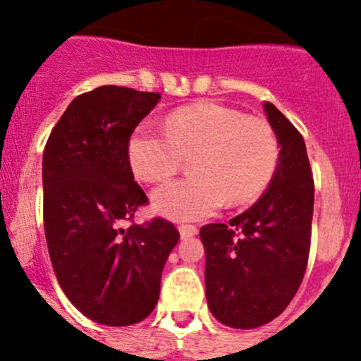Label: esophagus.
Masks as SVG:
<instances>
[{
    "label": "esophagus",
    "instance_id": "obj_1",
    "mask_svg": "<svg viewBox=\"0 0 361 361\" xmlns=\"http://www.w3.org/2000/svg\"><path fill=\"white\" fill-rule=\"evenodd\" d=\"M178 231H180L181 239H188L192 238V235L197 234V227H194V225H180Z\"/></svg>",
    "mask_w": 361,
    "mask_h": 361
}]
</instances>
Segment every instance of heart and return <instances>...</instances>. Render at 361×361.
I'll return each mask as SVG.
<instances>
[{"instance_id": "1", "label": "heart", "mask_w": 361, "mask_h": 361, "mask_svg": "<svg viewBox=\"0 0 361 361\" xmlns=\"http://www.w3.org/2000/svg\"><path fill=\"white\" fill-rule=\"evenodd\" d=\"M166 133L137 127L127 145L133 173L147 183L173 178L192 159L188 180L164 185L152 194L155 213L176 221L213 214L227 201H253L271 183L279 160L274 129L265 120L214 103L178 108Z\"/></svg>"}]
</instances>
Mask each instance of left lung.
I'll return each mask as SVG.
<instances>
[{
	"label": "left lung",
	"mask_w": 361,
	"mask_h": 361,
	"mask_svg": "<svg viewBox=\"0 0 361 361\" xmlns=\"http://www.w3.org/2000/svg\"><path fill=\"white\" fill-rule=\"evenodd\" d=\"M279 160L271 185L250 209L201 228L206 298L232 329H257L292 302L307 267L314 181L302 134L272 103H264Z\"/></svg>",
	"instance_id": "8db88e82"
}]
</instances>
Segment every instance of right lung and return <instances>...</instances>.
Segmentation results:
<instances>
[{"label":"right lung","mask_w":361,"mask_h":361,"mask_svg":"<svg viewBox=\"0 0 361 361\" xmlns=\"http://www.w3.org/2000/svg\"><path fill=\"white\" fill-rule=\"evenodd\" d=\"M159 92L103 85L80 94L43 152V225L50 260L73 305L101 325L140 323L155 309L180 232L154 218L122 227L148 202L127 145Z\"/></svg>","instance_id":"1"}]
</instances>
